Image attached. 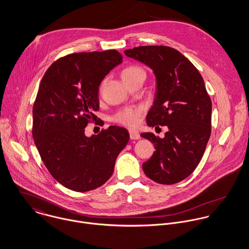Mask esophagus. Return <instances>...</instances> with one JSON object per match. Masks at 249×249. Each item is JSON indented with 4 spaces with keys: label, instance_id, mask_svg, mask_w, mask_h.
I'll return each instance as SVG.
<instances>
[{
    "label": "esophagus",
    "instance_id": "1",
    "mask_svg": "<svg viewBox=\"0 0 249 249\" xmlns=\"http://www.w3.org/2000/svg\"><path fill=\"white\" fill-rule=\"evenodd\" d=\"M129 134H130V139L131 140H140L141 139V135L138 132H136V131L130 130Z\"/></svg>",
    "mask_w": 249,
    "mask_h": 249
}]
</instances>
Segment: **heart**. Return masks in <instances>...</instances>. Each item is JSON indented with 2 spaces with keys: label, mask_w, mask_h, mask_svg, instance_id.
<instances>
[{
  "label": "heart",
  "mask_w": 249,
  "mask_h": 249,
  "mask_svg": "<svg viewBox=\"0 0 249 249\" xmlns=\"http://www.w3.org/2000/svg\"><path fill=\"white\" fill-rule=\"evenodd\" d=\"M145 75V71L142 67L138 65H130L123 69L122 78L125 81L131 80L139 75ZM143 114L142 107H124L120 109L113 117V120L117 123L128 127H136Z\"/></svg>",
  "instance_id": "heart-1"
}]
</instances>
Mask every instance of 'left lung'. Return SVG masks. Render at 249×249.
<instances>
[{"mask_svg":"<svg viewBox=\"0 0 249 249\" xmlns=\"http://www.w3.org/2000/svg\"><path fill=\"white\" fill-rule=\"evenodd\" d=\"M124 53L148 65L157 79L147 125L168 128L163 139L153 133L142 134L156 149L143 162V171L159 184L178 183L197 167L211 136L212 101L204 80L197 68L171 47L140 46Z\"/></svg>","mask_w":249,"mask_h":249,"instance_id":"left-lung-1","label":"left lung"}]
</instances>
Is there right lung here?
Wrapping results in <instances>:
<instances>
[{
	"label": "right lung",
	"mask_w": 249,
	"mask_h": 249,
	"mask_svg": "<svg viewBox=\"0 0 249 249\" xmlns=\"http://www.w3.org/2000/svg\"><path fill=\"white\" fill-rule=\"evenodd\" d=\"M116 50L73 53L55 60L44 74L33 107V138L51 175L65 188L85 193L111 176L130 136L109 126L86 137L97 116L102 80L122 62Z\"/></svg>",
	"instance_id": "add662e5"
}]
</instances>
